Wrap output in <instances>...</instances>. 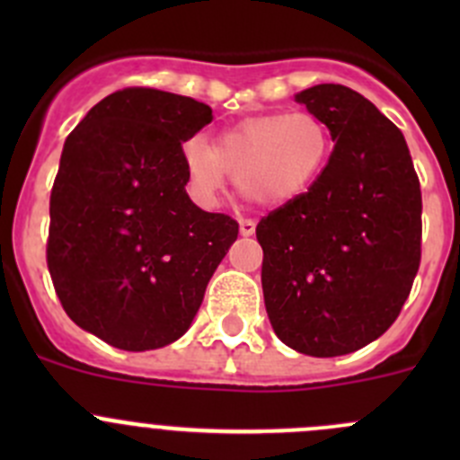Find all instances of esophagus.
Instances as JSON below:
<instances>
[{"label":"esophagus","instance_id":"obj_1","mask_svg":"<svg viewBox=\"0 0 460 460\" xmlns=\"http://www.w3.org/2000/svg\"><path fill=\"white\" fill-rule=\"evenodd\" d=\"M256 234V222L252 217H243L240 220V235H253Z\"/></svg>","mask_w":460,"mask_h":460}]
</instances>
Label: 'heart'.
Instances as JSON below:
<instances>
[{"instance_id": "b5f03b06", "label": "heart", "mask_w": 460, "mask_h": 460, "mask_svg": "<svg viewBox=\"0 0 460 460\" xmlns=\"http://www.w3.org/2000/svg\"><path fill=\"white\" fill-rule=\"evenodd\" d=\"M332 153V136L318 115L307 111L249 118L217 137L184 144L182 157L196 196L213 200L235 173L249 200L280 204L307 191Z\"/></svg>"}]
</instances>
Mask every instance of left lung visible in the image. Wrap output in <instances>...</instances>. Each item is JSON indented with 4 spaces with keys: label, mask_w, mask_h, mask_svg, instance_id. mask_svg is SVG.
Wrapping results in <instances>:
<instances>
[{
    "label": "left lung",
    "mask_w": 460,
    "mask_h": 460,
    "mask_svg": "<svg viewBox=\"0 0 460 460\" xmlns=\"http://www.w3.org/2000/svg\"><path fill=\"white\" fill-rule=\"evenodd\" d=\"M296 100L333 140L312 187L256 226L276 336L300 354L345 356L383 336L420 267L423 198L401 128L342 84Z\"/></svg>",
    "instance_id": "8db88e82"
}]
</instances>
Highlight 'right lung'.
I'll use <instances>...</instances> for the list:
<instances>
[{"label":"right lung","mask_w":460,"mask_h":460,"mask_svg":"<svg viewBox=\"0 0 460 460\" xmlns=\"http://www.w3.org/2000/svg\"><path fill=\"white\" fill-rule=\"evenodd\" d=\"M213 119L193 97L128 86L64 142L46 264L77 327L124 351L178 341L200 309L238 222L191 202L182 142Z\"/></svg>","instance_id":"obj_1"}]
</instances>
